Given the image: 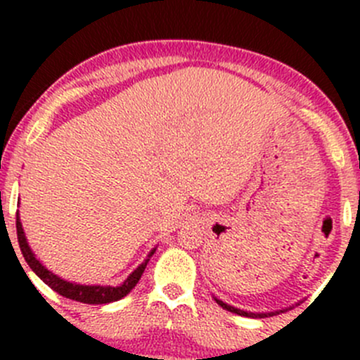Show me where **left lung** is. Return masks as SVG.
<instances>
[{
	"label": "left lung",
	"mask_w": 360,
	"mask_h": 360,
	"mask_svg": "<svg viewBox=\"0 0 360 360\" xmlns=\"http://www.w3.org/2000/svg\"><path fill=\"white\" fill-rule=\"evenodd\" d=\"M214 300H216V303L219 304V307H223L224 310H228V311H233V314H237V315H244V317L263 319V317H271V315H277V314H281V311H284V310H281V311H270V314H252V311H245V310H240V308H235V307H231V304H226V303H223V301H221V300H217V297H214Z\"/></svg>",
	"instance_id": "left-lung-1"
}]
</instances>
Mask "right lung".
I'll return each instance as SVG.
<instances>
[{
	"label": "right lung",
	"mask_w": 360,
	"mask_h": 360,
	"mask_svg": "<svg viewBox=\"0 0 360 360\" xmlns=\"http://www.w3.org/2000/svg\"><path fill=\"white\" fill-rule=\"evenodd\" d=\"M15 224H17V238H19L20 250H22V256H24V259L27 261L29 268H31V270L34 271V274L38 275V277L41 278L46 285H49V288H52L53 291L59 292L60 296L69 297V300L79 301V303L106 304V303H111V301L122 300L123 296H127V294L136 288V284L139 282L141 275H143L144 268H146L148 261H150V257L153 256L155 250H157V249L151 250V252L148 254V259H144L143 263H141L139 266H137L136 270H134L132 274L125 278V281H123V284L116 285V288H111V285H83V284H76V282H68V281H64V278L57 277L56 274H52L50 270H46V268L39 263V259H36L34 252H32L31 248H29L27 238H25V235H24L22 223H20V219H19V210H17Z\"/></svg>",
	"instance_id": "obj_1"
}]
</instances>
